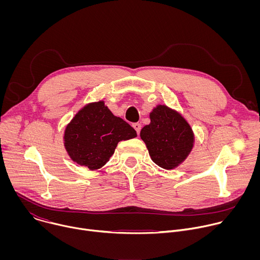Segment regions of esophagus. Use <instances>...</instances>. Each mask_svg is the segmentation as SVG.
Here are the masks:
<instances>
[{"instance_id":"esophagus-1","label":"esophagus","mask_w":260,"mask_h":260,"mask_svg":"<svg viewBox=\"0 0 260 260\" xmlns=\"http://www.w3.org/2000/svg\"><path fill=\"white\" fill-rule=\"evenodd\" d=\"M133 126H134V128L136 129L137 134H140V131H141V124H140V123H134V124H133Z\"/></svg>"}]
</instances>
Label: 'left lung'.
Returning a JSON list of instances; mask_svg holds the SVG:
<instances>
[{
    "label": "left lung",
    "mask_w": 260,
    "mask_h": 260,
    "mask_svg": "<svg viewBox=\"0 0 260 260\" xmlns=\"http://www.w3.org/2000/svg\"><path fill=\"white\" fill-rule=\"evenodd\" d=\"M150 120V124L142 128L141 139L157 166L166 170L175 169L186 159L193 147L194 136L190 125L165 105L153 109Z\"/></svg>",
    "instance_id": "1"
}]
</instances>
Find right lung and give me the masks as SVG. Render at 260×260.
I'll return each instance as SVG.
<instances>
[{"label": "right lung", "instance_id": "add662e5", "mask_svg": "<svg viewBox=\"0 0 260 260\" xmlns=\"http://www.w3.org/2000/svg\"><path fill=\"white\" fill-rule=\"evenodd\" d=\"M135 137L137 132L100 101L79 111L67 125L63 141L73 161L94 171L109 161L118 142Z\"/></svg>", "mask_w": 260, "mask_h": 260}]
</instances>
